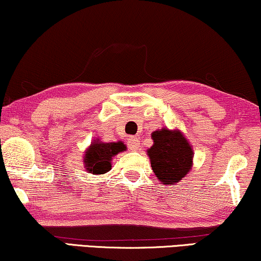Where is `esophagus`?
<instances>
[{"mask_svg": "<svg viewBox=\"0 0 261 261\" xmlns=\"http://www.w3.org/2000/svg\"><path fill=\"white\" fill-rule=\"evenodd\" d=\"M127 145H128V148H129L130 150L137 152V150L140 149V139L137 137H130L129 139H128Z\"/></svg>", "mask_w": 261, "mask_h": 261, "instance_id": "1", "label": "esophagus"}]
</instances>
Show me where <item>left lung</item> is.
<instances>
[{"mask_svg":"<svg viewBox=\"0 0 261 261\" xmlns=\"http://www.w3.org/2000/svg\"><path fill=\"white\" fill-rule=\"evenodd\" d=\"M153 146L147 149L156 179L164 185L180 182L193 166V148L179 129L167 127L152 133Z\"/></svg>","mask_w":261,"mask_h":261,"instance_id":"8db88e82","label":"left lung"}]
</instances>
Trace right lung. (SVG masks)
Here are the masks:
<instances>
[{
  "label": "right lung",
  "instance_id": "1",
  "mask_svg": "<svg viewBox=\"0 0 261 261\" xmlns=\"http://www.w3.org/2000/svg\"><path fill=\"white\" fill-rule=\"evenodd\" d=\"M127 149L122 141L103 142L99 139L93 140L85 150L84 165L86 171L94 175H101L112 169V160L119 153Z\"/></svg>",
  "mask_w": 261,
  "mask_h": 261
}]
</instances>
